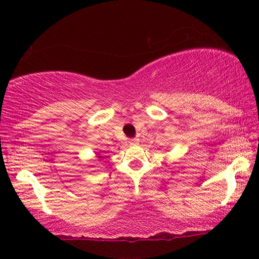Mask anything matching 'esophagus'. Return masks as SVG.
I'll return each instance as SVG.
<instances>
[{"label": "esophagus", "mask_w": 259, "mask_h": 259, "mask_svg": "<svg viewBox=\"0 0 259 259\" xmlns=\"http://www.w3.org/2000/svg\"><path fill=\"white\" fill-rule=\"evenodd\" d=\"M129 144L130 145H137V144H139V139L138 138H133L129 140Z\"/></svg>", "instance_id": "esophagus-1"}]
</instances>
